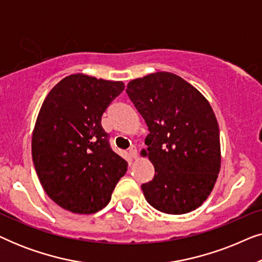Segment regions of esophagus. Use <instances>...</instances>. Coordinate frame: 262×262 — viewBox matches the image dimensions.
I'll use <instances>...</instances> for the list:
<instances>
[{
  "label": "esophagus",
  "mask_w": 262,
  "mask_h": 262,
  "mask_svg": "<svg viewBox=\"0 0 262 262\" xmlns=\"http://www.w3.org/2000/svg\"><path fill=\"white\" fill-rule=\"evenodd\" d=\"M128 155H130V157H132V159H136V157H137V149L131 148L128 150Z\"/></svg>",
  "instance_id": "obj_1"
}]
</instances>
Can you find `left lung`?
Instances as JSON below:
<instances>
[{"instance_id":"8db88e82","label":"left lung","mask_w":262,"mask_h":262,"mask_svg":"<svg viewBox=\"0 0 262 262\" xmlns=\"http://www.w3.org/2000/svg\"><path fill=\"white\" fill-rule=\"evenodd\" d=\"M126 93L149 128L141 155L155 168L142 185L152 207L184 214L202 206L221 169L220 127L207 99L173 73L159 71L128 82Z\"/></svg>"}]
</instances>
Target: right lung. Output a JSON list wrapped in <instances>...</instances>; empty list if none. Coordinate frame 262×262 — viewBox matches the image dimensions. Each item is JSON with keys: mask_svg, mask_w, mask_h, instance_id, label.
<instances>
[{"mask_svg": "<svg viewBox=\"0 0 262 262\" xmlns=\"http://www.w3.org/2000/svg\"><path fill=\"white\" fill-rule=\"evenodd\" d=\"M121 81L85 74L60 80L46 96L32 134V159L46 194L74 213L98 212L127 170L110 148L101 117L124 91Z\"/></svg>", "mask_w": 262, "mask_h": 262, "instance_id": "add662e5", "label": "right lung"}]
</instances>
